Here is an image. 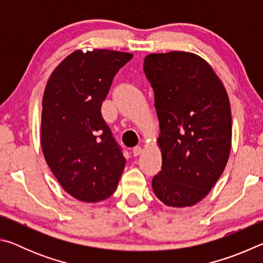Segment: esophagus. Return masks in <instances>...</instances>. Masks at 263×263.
<instances>
[{
    "mask_svg": "<svg viewBox=\"0 0 263 263\" xmlns=\"http://www.w3.org/2000/svg\"><path fill=\"white\" fill-rule=\"evenodd\" d=\"M141 152H142L141 146H136V147H133L132 153H133V155H135V157H138V155H140Z\"/></svg>",
    "mask_w": 263,
    "mask_h": 263,
    "instance_id": "1",
    "label": "esophagus"
}]
</instances>
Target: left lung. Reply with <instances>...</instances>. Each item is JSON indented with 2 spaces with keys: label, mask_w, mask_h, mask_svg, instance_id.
Here are the masks:
<instances>
[{
  "label": "left lung",
  "mask_w": 263,
  "mask_h": 263,
  "mask_svg": "<svg viewBox=\"0 0 263 263\" xmlns=\"http://www.w3.org/2000/svg\"><path fill=\"white\" fill-rule=\"evenodd\" d=\"M154 90L162 155L152 188L164 205L193 206L224 172L232 144V117L224 84L195 53L173 51L145 57Z\"/></svg>",
  "instance_id": "1"
}]
</instances>
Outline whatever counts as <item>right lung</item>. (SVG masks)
<instances>
[{"label": "right lung", "instance_id": "add662e5", "mask_svg": "<svg viewBox=\"0 0 263 263\" xmlns=\"http://www.w3.org/2000/svg\"><path fill=\"white\" fill-rule=\"evenodd\" d=\"M131 53L74 51L53 70L43 96L41 144L66 193L86 203L110 197L126 160L101 115L114 77Z\"/></svg>", "mask_w": 263, "mask_h": 263}]
</instances>
